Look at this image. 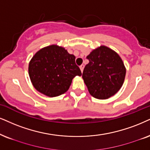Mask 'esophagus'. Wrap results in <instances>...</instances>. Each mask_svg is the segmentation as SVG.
<instances>
[{"label":"esophagus","instance_id":"esophagus-1","mask_svg":"<svg viewBox=\"0 0 150 150\" xmlns=\"http://www.w3.org/2000/svg\"><path fill=\"white\" fill-rule=\"evenodd\" d=\"M84 65H81L80 66H79V69H80V70H81V73H82L83 72V70H84Z\"/></svg>","mask_w":150,"mask_h":150}]
</instances>
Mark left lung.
<instances>
[{
    "mask_svg": "<svg viewBox=\"0 0 150 150\" xmlns=\"http://www.w3.org/2000/svg\"><path fill=\"white\" fill-rule=\"evenodd\" d=\"M82 78L93 97L108 99L120 90L124 82L126 69L118 54L105 45L92 51L86 57Z\"/></svg>",
    "mask_w": 150,
    "mask_h": 150,
    "instance_id": "1",
    "label": "left lung"
}]
</instances>
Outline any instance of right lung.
I'll return each mask as SVG.
<instances>
[{
    "mask_svg": "<svg viewBox=\"0 0 150 150\" xmlns=\"http://www.w3.org/2000/svg\"><path fill=\"white\" fill-rule=\"evenodd\" d=\"M28 73L34 87L48 97L64 94L74 77L81 75L75 57L57 45L38 51L30 60Z\"/></svg>",
    "mask_w": 150,
    "mask_h": 150,
    "instance_id": "obj_1",
    "label": "right lung"
}]
</instances>
